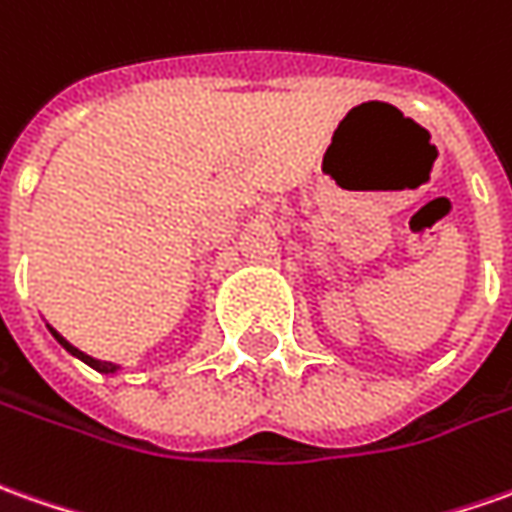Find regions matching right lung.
Instances as JSON below:
<instances>
[{"mask_svg":"<svg viewBox=\"0 0 512 512\" xmlns=\"http://www.w3.org/2000/svg\"><path fill=\"white\" fill-rule=\"evenodd\" d=\"M50 330H52V328H50ZM52 336H55L58 342L64 344V347H66V350H69V353H72V356H78V358H81V361H86L89 367H95L97 373H114V370H117V367H114V364H109V361H97V358H92V356H86V353H81L78 347H72V344L66 342L64 336H58L55 330H52Z\"/></svg>","mask_w":512,"mask_h":512,"instance_id":"add662e5","label":"right lung"}]
</instances>
